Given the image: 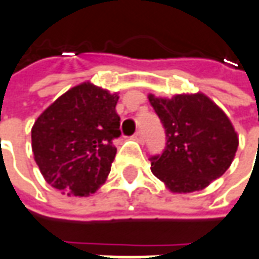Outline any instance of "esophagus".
Returning <instances> with one entry per match:
<instances>
[{
	"instance_id": "obj_1",
	"label": "esophagus",
	"mask_w": 259,
	"mask_h": 259,
	"mask_svg": "<svg viewBox=\"0 0 259 259\" xmlns=\"http://www.w3.org/2000/svg\"><path fill=\"white\" fill-rule=\"evenodd\" d=\"M134 138L137 141H140V142H142L144 141V133L142 131H137V133L134 134Z\"/></svg>"
}]
</instances>
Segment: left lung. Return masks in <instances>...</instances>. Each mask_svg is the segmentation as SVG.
<instances>
[{"label": "left lung", "instance_id": "1", "mask_svg": "<svg viewBox=\"0 0 259 259\" xmlns=\"http://www.w3.org/2000/svg\"><path fill=\"white\" fill-rule=\"evenodd\" d=\"M165 128L166 144L151 156L152 174L175 193L208 186L234 159L238 137L228 117L204 94H178L170 100L149 96Z\"/></svg>", "mask_w": 259, "mask_h": 259}]
</instances>
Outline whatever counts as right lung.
<instances>
[{
    "mask_svg": "<svg viewBox=\"0 0 259 259\" xmlns=\"http://www.w3.org/2000/svg\"><path fill=\"white\" fill-rule=\"evenodd\" d=\"M117 94L83 83L66 92L32 126V151L45 181L73 196H89L104 183L117 148Z\"/></svg>",
    "mask_w": 259,
    "mask_h": 259,
    "instance_id": "right-lung-1",
    "label": "right lung"
}]
</instances>
